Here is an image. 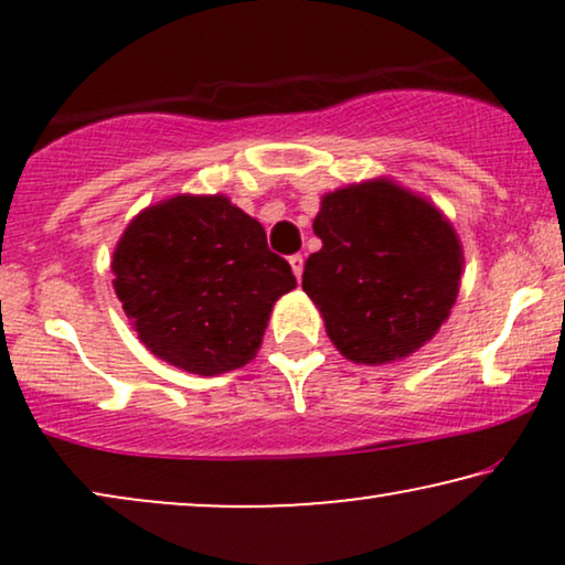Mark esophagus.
<instances>
[{"label":"esophagus","instance_id":"obj_1","mask_svg":"<svg viewBox=\"0 0 565 565\" xmlns=\"http://www.w3.org/2000/svg\"><path fill=\"white\" fill-rule=\"evenodd\" d=\"M288 262H290L292 275H296L298 282H300V277H303V254H292V257H290Z\"/></svg>","mask_w":565,"mask_h":565}]
</instances>
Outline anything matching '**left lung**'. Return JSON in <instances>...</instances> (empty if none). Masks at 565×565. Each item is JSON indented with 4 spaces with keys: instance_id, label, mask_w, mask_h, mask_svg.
<instances>
[{
    "instance_id": "8db88e82",
    "label": "left lung",
    "mask_w": 565,
    "mask_h": 565,
    "mask_svg": "<svg viewBox=\"0 0 565 565\" xmlns=\"http://www.w3.org/2000/svg\"><path fill=\"white\" fill-rule=\"evenodd\" d=\"M313 231L323 246L306 259L303 290L347 360L385 365L437 334L458 298L462 249L435 205L362 182L323 195Z\"/></svg>"
}]
</instances>
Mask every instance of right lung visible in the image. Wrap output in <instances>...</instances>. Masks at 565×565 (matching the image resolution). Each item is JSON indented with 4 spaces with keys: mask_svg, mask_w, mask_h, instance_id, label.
I'll list each match as a JSON object with an SVG mask.
<instances>
[{
    "mask_svg": "<svg viewBox=\"0 0 565 565\" xmlns=\"http://www.w3.org/2000/svg\"><path fill=\"white\" fill-rule=\"evenodd\" d=\"M113 273L138 339L195 375L246 365L275 300L296 288L259 221L223 195L146 207L120 236Z\"/></svg>",
    "mask_w": 565,
    "mask_h": 565,
    "instance_id": "obj_1",
    "label": "right lung"
}]
</instances>
